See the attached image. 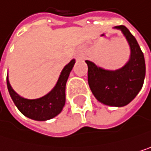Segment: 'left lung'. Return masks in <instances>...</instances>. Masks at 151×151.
<instances>
[{
  "label": "left lung",
  "mask_w": 151,
  "mask_h": 151,
  "mask_svg": "<svg viewBox=\"0 0 151 151\" xmlns=\"http://www.w3.org/2000/svg\"><path fill=\"white\" fill-rule=\"evenodd\" d=\"M125 36L131 47L130 59L122 68L111 71L86 60L88 84L94 97L100 103L122 107L130 104L142 88L146 66L144 55L134 37L125 26H116Z\"/></svg>",
  "instance_id": "obj_1"
}]
</instances>
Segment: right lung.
<instances>
[{
  "instance_id": "right-lung-1",
  "label": "right lung",
  "mask_w": 151,
  "mask_h": 151,
  "mask_svg": "<svg viewBox=\"0 0 151 151\" xmlns=\"http://www.w3.org/2000/svg\"><path fill=\"white\" fill-rule=\"evenodd\" d=\"M76 63L72 59L61 72L57 85L47 94L37 99H26L19 96L11 86L7 76V87L19 111L26 117L35 121H47L59 114L65 103V84Z\"/></svg>"
}]
</instances>
